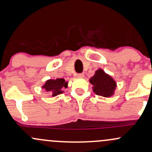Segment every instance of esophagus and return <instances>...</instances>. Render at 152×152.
I'll return each mask as SVG.
<instances>
[{
    "label": "esophagus",
    "instance_id": "1",
    "mask_svg": "<svg viewBox=\"0 0 152 152\" xmlns=\"http://www.w3.org/2000/svg\"><path fill=\"white\" fill-rule=\"evenodd\" d=\"M77 76L79 78H83L84 77V74L83 73H79V74H77Z\"/></svg>",
    "mask_w": 152,
    "mask_h": 152
}]
</instances>
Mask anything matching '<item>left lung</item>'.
Instances as JSON below:
<instances>
[{
  "instance_id": "obj_1",
  "label": "left lung",
  "mask_w": 152,
  "mask_h": 152,
  "mask_svg": "<svg viewBox=\"0 0 152 152\" xmlns=\"http://www.w3.org/2000/svg\"><path fill=\"white\" fill-rule=\"evenodd\" d=\"M90 83L94 85V91L97 95L109 97L114 93L116 82L102 69L96 71L94 76L90 79Z\"/></svg>"
}]
</instances>
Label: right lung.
Wrapping results in <instances>:
<instances>
[{"label":"right lung","instance_id":"1","mask_svg":"<svg viewBox=\"0 0 152 152\" xmlns=\"http://www.w3.org/2000/svg\"><path fill=\"white\" fill-rule=\"evenodd\" d=\"M67 82L65 81L64 78H57L56 80L50 79L47 81L43 86L47 91H50L52 93V96L58 95V94L63 93V89L67 87Z\"/></svg>","mask_w":152,"mask_h":152}]
</instances>
